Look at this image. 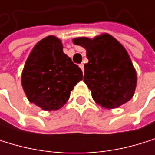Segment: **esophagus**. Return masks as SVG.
<instances>
[{
    "label": "esophagus",
    "instance_id": "34e87169",
    "mask_svg": "<svg viewBox=\"0 0 155 155\" xmlns=\"http://www.w3.org/2000/svg\"><path fill=\"white\" fill-rule=\"evenodd\" d=\"M79 67L81 68L82 71H84V64H79Z\"/></svg>",
    "mask_w": 155,
    "mask_h": 155
}]
</instances>
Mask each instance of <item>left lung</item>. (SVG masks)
Listing matches in <instances>:
<instances>
[{"label": "left lung", "mask_w": 155, "mask_h": 155, "mask_svg": "<svg viewBox=\"0 0 155 155\" xmlns=\"http://www.w3.org/2000/svg\"><path fill=\"white\" fill-rule=\"evenodd\" d=\"M73 42L87 50L84 82L95 102L106 108L128 102L134 95L137 73L125 48L107 33L94 39L79 37Z\"/></svg>", "instance_id": "1"}]
</instances>
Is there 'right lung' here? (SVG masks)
Returning a JSON list of instances; mask_svg holds the SVG:
<instances>
[{
    "mask_svg": "<svg viewBox=\"0 0 155 155\" xmlns=\"http://www.w3.org/2000/svg\"><path fill=\"white\" fill-rule=\"evenodd\" d=\"M83 78L82 71L62 51L61 40L48 36L38 42L24 66L21 83L31 103L44 110H57Z\"/></svg>",
    "mask_w": 155,
    "mask_h": 155,
    "instance_id": "obj_1",
    "label": "right lung"
}]
</instances>
